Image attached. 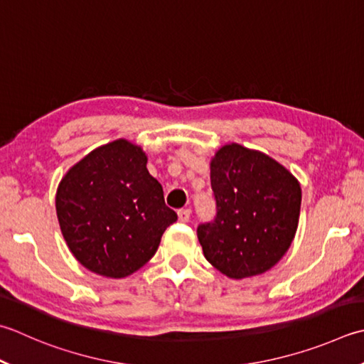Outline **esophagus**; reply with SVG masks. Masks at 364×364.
<instances>
[{"mask_svg":"<svg viewBox=\"0 0 364 364\" xmlns=\"http://www.w3.org/2000/svg\"><path fill=\"white\" fill-rule=\"evenodd\" d=\"M189 218H191V210L189 208L178 210V219H180L181 223H188Z\"/></svg>","mask_w":364,"mask_h":364,"instance_id":"34e87169","label":"esophagus"}]
</instances>
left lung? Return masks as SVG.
I'll use <instances>...</instances> for the list:
<instances>
[{
	"label": "left lung",
	"mask_w": 364,
	"mask_h": 364,
	"mask_svg": "<svg viewBox=\"0 0 364 364\" xmlns=\"http://www.w3.org/2000/svg\"><path fill=\"white\" fill-rule=\"evenodd\" d=\"M211 189L216 218L197 227L205 259L232 279L268 272L295 237L300 183L269 156L232 144L211 161Z\"/></svg>",
	"instance_id": "1"
}]
</instances>
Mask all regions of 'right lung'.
I'll return each instance as SVG.
<instances>
[{"instance_id": "obj_1", "label": "right lung", "mask_w": 364, "mask_h": 364, "mask_svg": "<svg viewBox=\"0 0 364 364\" xmlns=\"http://www.w3.org/2000/svg\"><path fill=\"white\" fill-rule=\"evenodd\" d=\"M56 215L74 257L105 277H126L144 267L178 219L148 172L145 153L123 139L96 148L69 170L56 192Z\"/></svg>"}]
</instances>
